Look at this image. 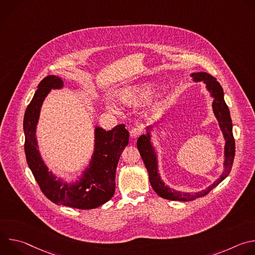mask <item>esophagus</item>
<instances>
[{"label":"esophagus","mask_w":255,"mask_h":255,"mask_svg":"<svg viewBox=\"0 0 255 255\" xmlns=\"http://www.w3.org/2000/svg\"><path fill=\"white\" fill-rule=\"evenodd\" d=\"M143 132H144L143 127L137 126V127H134L130 130V135H131L132 138H138L141 134H143Z\"/></svg>","instance_id":"esophagus-1"}]
</instances>
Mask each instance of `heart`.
I'll use <instances>...</instances> for the list:
<instances>
[{"instance_id": "heart-1", "label": "heart", "mask_w": 255, "mask_h": 255, "mask_svg": "<svg viewBox=\"0 0 255 255\" xmlns=\"http://www.w3.org/2000/svg\"><path fill=\"white\" fill-rule=\"evenodd\" d=\"M152 88L153 86L150 84H142L140 86L124 90L120 97L125 104L133 105L147 99L152 91Z\"/></svg>"}]
</instances>
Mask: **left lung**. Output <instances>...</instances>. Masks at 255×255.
Instances as JSON below:
<instances>
[{
  "mask_svg": "<svg viewBox=\"0 0 255 255\" xmlns=\"http://www.w3.org/2000/svg\"><path fill=\"white\" fill-rule=\"evenodd\" d=\"M192 78L194 82H204L207 85V88L209 91L212 92L214 100H213V111L215 113V116L217 117L218 121H219L220 128L222 129V132L224 134L226 144H225V170L221 177L216 180L212 186H210L205 191H202L200 193L195 194H186L171 191L169 188L165 187L164 184L161 181L158 173H157V162L156 157L154 154V151L152 150V147L150 145L149 136L142 135L137 140V148L140 152V155L142 157V160L146 166L148 173H149V180L150 184L155 191V193L160 196L163 199L171 200V201H191L196 200L198 198H202L206 196L208 193H210L214 188H216L219 185L223 179H225L228 174L231 171L234 156H235V140L233 137L232 132V120L230 117L229 109L224 101V93L223 89L220 86V84L216 81L215 78L210 76L207 72H196V74H192Z\"/></svg>",
  "mask_w": 255,
  "mask_h": 255,
  "instance_id": "1",
  "label": "left lung"
}]
</instances>
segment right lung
Listing matches in <instances>:
<instances>
[{
  "label": "right lung",
  "mask_w": 255,
  "mask_h": 255,
  "mask_svg": "<svg viewBox=\"0 0 255 255\" xmlns=\"http://www.w3.org/2000/svg\"><path fill=\"white\" fill-rule=\"evenodd\" d=\"M61 87L62 81L58 77L44 78L26 109L23 128L27 163L41 192L52 203L80 210L95 209L114 196L116 168L122 151L128 145L129 132L123 124L110 131L96 128V150L85 175L70 186L60 183L42 161L35 132L44 98L51 89Z\"/></svg>",
  "instance_id": "1"
}]
</instances>
